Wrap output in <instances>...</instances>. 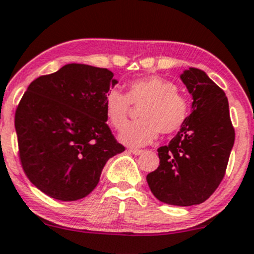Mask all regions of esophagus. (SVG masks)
Masks as SVG:
<instances>
[{"label":"esophagus","instance_id":"34e87169","mask_svg":"<svg viewBox=\"0 0 254 254\" xmlns=\"http://www.w3.org/2000/svg\"><path fill=\"white\" fill-rule=\"evenodd\" d=\"M129 153L134 154V155H140L141 153H143V150H139V149H129Z\"/></svg>","mask_w":254,"mask_h":254}]
</instances>
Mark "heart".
<instances>
[{
    "label": "heart",
    "instance_id": "heart-1",
    "mask_svg": "<svg viewBox=\"0 0 254 254\" xmlns=\"http://www.w3.org/2000/svg\"><path fill=\"white\" fill-rule=\"evenodd\" d=\"M138 106L139 122L127 125L119 134V140L127 146H144L154 141L159 134H173L186 123L189 103L177 91L173 82L160 76H145L132 80L123 95L118 90L106 94L104 106L109 123L122 129L127 122L130 105Z\"/></svg>",
    "mask_w": 254,
    "mask_h": 254
}]
</instances>
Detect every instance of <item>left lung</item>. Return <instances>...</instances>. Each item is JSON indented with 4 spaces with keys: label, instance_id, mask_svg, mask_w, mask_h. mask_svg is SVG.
Segmentation results:
<instances>
[{
    "label": "left lung",
    "instance_id": "8db88e82",
    "mask_svg": "<svg viewBox=\"0 0 254 254\" xmlns=\"http://www.w3.org/2000/svg\"><path fill=\"white\" fill-rule=\"evenodd\" d=\"M191 113L174 138L158 149L159 167L146 175L160 202L189 207L207 200L223 179L234 144L228 99L204 71L184 70Z\"/></svg>",
    "mask_w": 254,
    "mask_h": 254
}]
</instances>
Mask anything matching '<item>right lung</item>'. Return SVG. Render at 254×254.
Segmentation results:
<instances>
[{"mask_svg":"<svg viewBox=\"0 0 254 254\" xmlns=\"http://www.w3.org/2000/svg\"><path fill=\"white\" fill-rule=\"evenodd\" d=\"M108 68L67 64L37 77L15 115L22 168L37 189L64 202L91 193L106 162L125 150L108 127L105 96L116 84Z\"/></svg>","mask_w":254,"mask_h":254,"instance_id":"obj_1","label":"right lung"}]
</instances>
